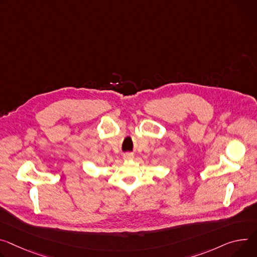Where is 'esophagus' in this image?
I'll use <instances>...</instances> for the list:
<instances>
[{
	"mask_svg": "<svg viewBox=\"0 0 257 257\" xmlns=\"http://www.w3.org/2000/svg\"><path fill=\"white\" fill-rule=\"evenodd\" d=\"M134 158L133 154H130V153H126L123 155V159L126 160V161H129V160H132Z\"/></svg>",
	"mask_w": 257,
	"mask_h": 257,
	"instance_id": "esophagus-1",
	"label": "esophagus"
}]
</instances>
